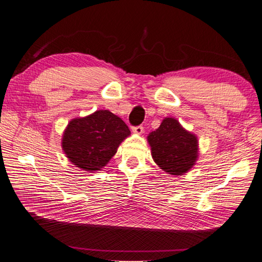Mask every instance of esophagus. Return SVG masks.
<instances>
[{
    "label": "esophagus",
    "mask_w": 262,
    "mask_h": 262,
    "mask_svg": "<svg viewBox=\"0 0 262 262\" xmlns=\"http://www.w3.org/2000/svg\"><path fill=\"white\" fill-rule=\"evenodd\" d=\"M132 130H133V133H135V134H137V135H141V134H143V132H144V127H143V126H136V127H133V128H132Z\"/></svg>",
    "instance_id": "34e87169"
}]
</instances>
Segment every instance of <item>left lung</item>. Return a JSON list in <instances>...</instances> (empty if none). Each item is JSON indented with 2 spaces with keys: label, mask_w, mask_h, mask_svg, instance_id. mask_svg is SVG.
Returning a JSON list of instances; mask_svg holds the SVG:
<instances>
[{
  "label": "left lung",
  "mask_w": 262,
  "mask_h": 262,
  "mask_svg": "<svg viewBox=\"0 0 262 262\" xmlns=\"http://www.w3.org/2000/svg\"><path fill=\"white\" fill-rule=\"evenodd\" d=\"M147 142L154 162L168 174L187 173L199 157L197 136L172 117H166L157 130L149 133Z\"/></svg>",
  "instance_id": "left-lung-1"
}]
</instances>
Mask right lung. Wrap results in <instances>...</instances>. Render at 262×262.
Here are the masks:
<instances>
[{
    "label": "right lung",
    "mask_w": 262,
    "mask_h": 262,
    "mask_svg": "<svg viewBox=\"0 0 262 262\" xmlns=\"http://www.w3.org/2000/svg\"><path fill=\"white\" fill-rule=\"evenodd\" d=\"M129 135V128L118 116L109 110H97L69 122L62 136V148L76 168L99 171Z\"/></svg>",
    "instance_id": "right-lung-1"
}]
</instances>
